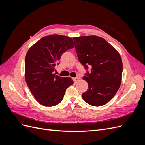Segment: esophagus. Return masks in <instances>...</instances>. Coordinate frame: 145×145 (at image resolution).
Listing matches in <instances>:
<instances>
[{
  "label": "esophagus",
  "mask_w": 145,
  "mask_h": 145,
  "mask_svg": "<svg viewBox=\"0 0 145 145\" xmlns=\"http://www.w3.org/2000/svg\"><path fill=\"white\" fill-rule=\"evenodd\" d=\"M73 80H74V82H75V83H77V82L78 81V80H79V77H77L74 78H73Z\"/></svg>",
  "instance_id": "obj_1"
}]
</instances>
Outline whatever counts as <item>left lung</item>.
Masks as SVG:
<instances>
[{
    "instance_id": "1",
    "label": "left lung",
    "mask_w": 145,
    "mask_h": 145,
    "mask_svg": "<svg viewBox=\"0 0 145 145\" xmlns=\"http://www.w3.org/2000/svg\"><path fill=\"white\" fill-rule=\"evenodd\" d=\"M77 57L86 70L83 77L88 89L82 96L92 106L107 103L116 94L120 86L123 72L121 57L114 48L96 36L74 37ZM89 66L91 71L87 69Z\"/></svg>"
}]
</instances>
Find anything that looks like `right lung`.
Wrapping results in <instances>:
<instances>
[{
  "mask_svg": "<svg viewBox=\"0 0 145 145\" xmlns=\"http://www.w3.org/2000/svg\"><path fill=\"white\" fill-rule=\"evenodd\" d=\"M73 48L72 38L50 35L35 43L26 55V82L36 100L43 106H53L60 103L66 89L73 84L71 78L53 73L63 53Z\"/></svg>",
  "mask_w": 145,
  "mask_h": 145,
  "instance_id": "1",
  "label": "right lung"
}]
</instances>
